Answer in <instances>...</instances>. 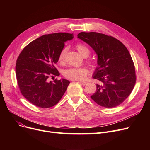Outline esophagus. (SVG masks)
Returning a JSON list of instances; mask_svg holds the SVG:
<instances>
[{
    "instance_id": "34e87169",
    "label": "esophagus",
    "mask_w": 150,
    "mask_h": 150,
    "mask_svg": "<svg viewBox=\"0 0 150 150\" xmlns=\"http://www.w3.org/2000/svg\"><path fill=\"white\" fill-rule=\"evenodd\" d=\"M79 83H81V84L82 85H83V86H85L86 84H87V83H88L87 81H80Z\"/></svg>"
}]
</instances>
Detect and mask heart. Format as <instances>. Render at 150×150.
<instances>
[{
  "label": "heart",
  "mask_w": 150,
  "mask_h": 150,
  "mask_svg": "<svg viewBox=\"0 0 150 150\" xmlns=\"http://www.w3.org/2000/svg\"><path fill=\"white\" fill-rule=\"evenodd\" d=\"M78 52L80 53L83 57H88L90 51L87 47L83 44H78L76 46ZM67 53V49L66 48L62 49L59 52L58 56V61L60 62H64L66 59ZM89 73V70L87 68L84 67H70L64 72V75L65 77L71 80L81 81L84 79L86 76Z\"/></svg>",
  "instance_id": "b5f03b06"
}]
</instances>
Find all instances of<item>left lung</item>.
I'll return each instance as SVG.
<instances>
[{
  "label": "left lung",
  "mask_w": 150,
  "mask_h": 150,
  "mask_svg": "<svg viewBox=\"0 0 150 150\" xmlns=\"http://www.w3.org/2000/svg\"><path fill=\"white\" fill-rule=\"evenodd\" d=\"M78 38L98 56L92 77L100 81L91 98L107 108L119 106L130 95L136 81L135 67L124 44L116 38L97 32H81Z\"/></svg>",
  "instance_id": "obj_1"
}]
</instances>
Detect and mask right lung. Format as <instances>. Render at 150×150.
Listing matches in <instances>:
<instances>
[{
  "label": "right lung",
  "mask_w": 150,
  "mask_h": 150,
  "mask_svg": "<svg viewBox=\"0 0 150 150\" xmlns=\"http://www.w3.org/2000/svg\"><path fill=\"white\" fill-rule=\"evenodd\" d=\"M74 35L56 33L44 35L28 44L21 52L16 64V75L20 91L31 103L42 108L57 104L65 93L70 81L49 78L59 76L55 67L64 42Z\"/></svg>",
  "instance_id": "obj_1"
}]
</instances>
